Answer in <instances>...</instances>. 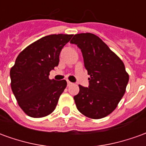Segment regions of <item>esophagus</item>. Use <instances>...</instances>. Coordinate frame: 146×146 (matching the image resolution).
Masks as SVG:
<instances>
[{
  "mask_svg": "<svg viewBox=\"0 0 146 146\" xmlns=\"http://www.w3.org/2000/svg\"><path fill=\"white\" fill-rule=\"evenodd\" d=\"M72 84H73V83H72V82H70V81H69V80L67 81V85H68V86L72 85Z\"/></svg>",
  "mask_w": 146,
  "mask_h": 146,
  "instance_id": "esophagus-1",
  "label": "esophagus"
}]
</instances>
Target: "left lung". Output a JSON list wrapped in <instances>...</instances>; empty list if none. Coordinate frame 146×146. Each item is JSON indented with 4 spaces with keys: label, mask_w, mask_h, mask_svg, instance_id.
<instances>
[{
    "label": "left lung",
    "mask_w": 146,
    "mask_h": 146,
    "mask_svg": "<svg viewBox=\"0 0 146 146\" xmlns=\"http://www.w3.org/2000/svg\"><path fill=\"white\" fill-rule=\"evenodd\" d=\"M81 50L90 75L89 87L79 85L74 101L80 113L91 119H101L113 112L126 92L129 75L123 61L98 36L75 34L70 40Z\"/></svg>",
    "instance_id": "obj_1"
}]
</instances>
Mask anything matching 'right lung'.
I'll list each match as a JSON object with an SVG mask.
<instances>
[{
  "mask_svg": "<svg viewBox=\"0 0 146 146\" xmlns=\"http://www.w3.org/2000/svg\"><path fill=\"white\" fill-rule=\"evenodd\" d=\"M73 34H51L39 39L21 51L11 68V88L19 107L34 118L51 114L66 88V80L49 79L59 54Z\"/></svg>",
  "mask_w": 146,
  "mask_h": 146,
  "instance_id": "right-lung-1",
  "label": "right lung"
}]
</instances>
